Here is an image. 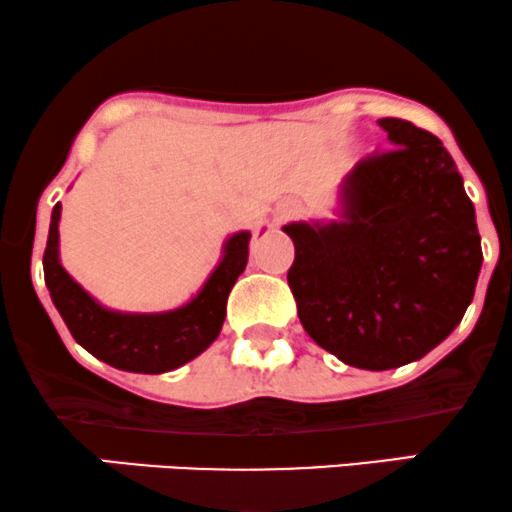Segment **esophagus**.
Instances as JSON below:
<instances>
[{
    "label": "esophagus",
    "mask_w": 512,
    "mask_h": 512,
    "mask_svg": "<svg viewBox=\"0 0 512 512\" xmlns=\"http://www.w3.org/2000/svg\"><path fill=\"white\" fill-rule=\"evenodd\" d=\"M287 215H292V208H285L283 212H280V217H287Z\"/></svg>",
    "instance_id": "esophagus-1"
}]
</instances>
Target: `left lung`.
Instances as JSON below:
<instances>
[{
	"label": "left lung",
	"mask_w": 512,
	"mask_h": 512,
	"mask_svg": "<svg viewBox=\"0 0 512 512\" xmlns=\"http://www.w3.org/2000/svg\"><path fill=\"white\" fill-rule=\"evenodd\" d=\"M392 149L360 159L341 220L292 222L287 285L304 331L346 365L392 370L445 341L479 278L481 237L450 152L409 120H377Z\"/></svg>",
	"instance_id": "obj_1"
}]
</instances>
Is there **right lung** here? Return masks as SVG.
<instances>
[{"mask_svg": "<svg viewBox=\"0 0 512 512\" xmlns=\"http://www.w3.org/2000/svg\"><path fill=\"white\" fill-rule=\"evenodd\" d=\"M60 212L62 205L57 203L50 220L43 271L53 304L79 346L118 370L159 375L186 365L220 336L227 297L249 261L251 232H237L225 241L222 261L191 302L171 312L132 314L101 307L62 268L57 251Z\"/></svg>", "mask_w": 512, "mask_h": 512, "instance_id": "add662e5", "label": "right lung"}]
</instances>
